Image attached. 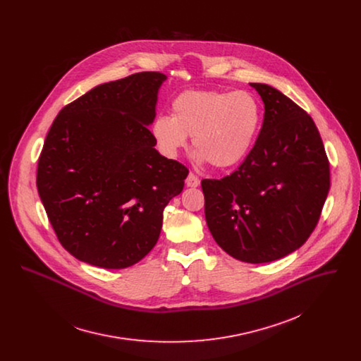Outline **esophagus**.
<instances>
[{"instance_id": "obj_1", "label": "esophagus", "mask_w": 361, "mask_h": 361, "mask_svg": "<svg viewBox=\"0 0 361 361\" xmlns=\"http://www.w3.org/2000/svg\"><path fill=\"white\" fill-rule=\"evenodd\" d=\"M200 185V179L195 173H189L186 178V186L188 188H197Z\"/></svg>"}]
</instances>
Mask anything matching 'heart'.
<instances>
[{"mask_svg":"<svg viewBox=\"0 0 361 361\" xmlns=\"http://www.w3.org/2000/svg\"><path fill=\"white\" fill-rule=\"evenodd\" d=\"M253 94L236 90H188L171 104V116L155 118L152 133L158 149L176 157L192 136L199 162L229 168L245 158L259 126Z\"/></svg>","mask_w":361,"mask_h":361,"instance_id":"heart-1","label":"heart"}]
</instances>
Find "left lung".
<instances>
[{
	"label": "left lung",
	"instance_id": "1",
	"mask_svg": "<svg viewBox=\"0 0 361 361\" xmlns=\"http://www.w3.org/2000/svg\"><path fill=\"white\" fill-rule=\"evenodd\" d=\"M252 152L222 179H203L208 229L236 259L262 264L298 250L314 231L329 192V162L309 114L265 83Z\"/></svg>",
	"mask_w": 361,
	"mask_h": 361
}]
</instances>
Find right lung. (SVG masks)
I'll use <instances>...</instances> for the list:
<instances>
[{
  "mask_svg": "<svg viewBox=\"0 0 361 361\" xmlns=\"http://www.w3.org/2000/svg\"><path fill=\"white\" fill-rule=\"evenodd\" d=\"M166 76L140 72L61 109L37 166V190L61 245L106 269L146 257L188 168L155 150L149 126Z\"/></svg>",
  "mask_w": 361,
  "mask_h": 361,
  "instance_id": "right-lung-1",
  "label": "right lung"
}]
</instances>
